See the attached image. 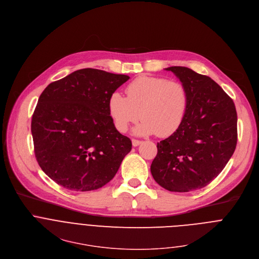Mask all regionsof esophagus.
<instances>
[{"label":"esophagus","instance_id":"esophagus-1","mask_svg":"<svg viewBox=\"0 0 259 259\" xmlns=\"http://www.w3.org/2000/svg\"><path fill=\"white\" fill-rule=\"evenodd\" d=\"M140 143H141V141H140V140L132 139V144H133V146H138Z\"/></svg>","mask_w":259,"mask_h":259}]
</instances>
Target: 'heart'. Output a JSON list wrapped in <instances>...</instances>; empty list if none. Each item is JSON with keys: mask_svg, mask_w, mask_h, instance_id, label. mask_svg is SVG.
Instances as JSON below:
<instances>
[{"mask_svg": "<svg viewBox=\"0 0 259 259\" xmlns=\"http://www.w3.org/2000/svg\"><path fill=\"white\" fill-rule=\"evenodd\" d=\"M126 95L115 92L108 101L109 115L120 132H126L141 115L143 120L134 129L136 134L168 136L185 119L188 94L179 81L141 76L127 85Z\"/></svg>", "mask_w": 259, "mask_h": 259, "instance_id": "heart-1", "label": "heart"}]
</instances>
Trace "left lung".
Here are the masks:
<instances>
[{"instance_id":"obj_1","label":"left lung","mask_w":259,"mask_h":259,"mask_svg":"<svg viewBox=\"0 0 259 259\" xmlns=\"http://www.w3.org/2000/svg\"><path fill=\"white\" fill-rule=\"evenodd\" d=\"M185 86L188 109L180 128L157 142L150 171L155 182L171 192L205 187L226 166L237 144V113L233 100L210 77L173 66Z\"/></svg>"}]
</instances>
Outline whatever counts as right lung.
Segmentation results:
<instances>
[{"label": "right lung", "mask_w": 259, "mask_h": 259, "mask_svg": "<svg viewBox=\"0 0 259 259\" xmlns=\"http://www.w3.org/2000/svg\"><path fill=\"white\" fill-rule=\"evenodd\" d=\"M129 78L86 68L52 82L42 92L31 121L34 153L57 184L84 192L115 177L132 143L116 129L108 101Z\"/></svg>", "instance_id": "right-lung-1"}]
</instances>
